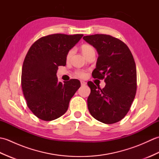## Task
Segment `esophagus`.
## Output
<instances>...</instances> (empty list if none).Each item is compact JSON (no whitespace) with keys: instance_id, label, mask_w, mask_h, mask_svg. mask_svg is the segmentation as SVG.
Listing matches in <instances>:
<instances>
[{"instance_id":"1","label":"esophagus","mask_w":159,"mask_h":159,"mask_svg":"<svg viewBox=\"0 0 159 159\" xmlns=\"http://www.w3.org/2000/svg\"><path fill=\"white\" fill-rule=\"evenodd\" d=\"M80 84H81V85H85L87 83L85 82V81H83V80H80Z\"/></svg>"}]
</instances>
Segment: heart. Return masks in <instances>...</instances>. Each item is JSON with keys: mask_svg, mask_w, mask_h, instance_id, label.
Instances as JSON below:
<instances>
[{"mask_svg": "<svg viewBox=\"0 0 159 159\" xmlns=\"http://www.w3.org/2000/svg\"><path fill=\"white\" fill-rule=\"evenodd\" d=\"M81 50H82V52L83 53V55L85 56L89 51H91L92 50H93V47L92 46L88 45V44H85V45L82 46ZM73 52H74V50L71 49V50H69L68 52L67 53L66 59L67 60H69L71 58V57H72V54H73ZM76 75L78 76L79 77H80V78H84V77H85V76H86V73L85 72H83V71L79 70V71H77V72H76Z\"/></svg>", "mask_w": 159, "mask_h": 159, "instance_id": "b5f03b06", "label": "heart"}]
</instances>
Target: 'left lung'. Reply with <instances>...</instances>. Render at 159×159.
<instances>
[{"label":"left lung","mask_w":159,"mask_h":159,"mask_svg":"<svg viewBox=\"0 0 159 159\" xmlns=\"http://www.w3.org/2000/svg\"><path fill=\"white\" fill-rule=\"evenodd\" d=\"M98 53L94 79H104L103 89L87 83L91 93L87 106L91 115L101 122L111 124L122 120L130 110L137 91V69L130 49L109 35L83 37Z\"/></svg>","instance_id":"8db88e82"}]
</instances>
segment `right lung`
Listing matches in <instances>:
<instances>
[{"label": "right lung", "instance_id": "add662e5", "mask_svg": "<svg viewBox=\"0 0 159 159\" xmlns=\"http://www.w3.org/2000/svg\"><path fill=\"white\" fill-rule=\"evenodd\" d=\"M83 35H49L39 38L29 48L24 61L21 85L29 109L44 121L65 113L70 99L80 87L77 79L59 82L57 72L65 66L66 55Z\"/></svg>", "mask_w": 159, "mask_h": 159}]
</instances>
